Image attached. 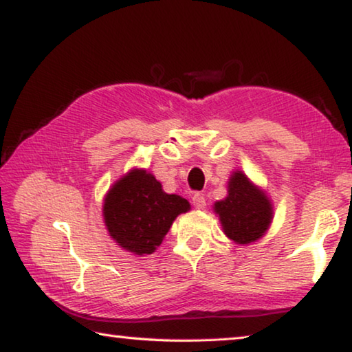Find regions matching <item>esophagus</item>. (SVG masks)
I'll use <instances>...</instances> for the list:
<instances>
[{
    "mask_svg": "<svg viewBox=\"0 0 352 352\" xmlns=\"http://www.w3.org/2000/svg\"><path fill=\"white\" fill-rule=\"evenodd\" d=\"M192 205L197 208V210H204V208L206 206V200L204 197V194H194L192 197Z\"/></svg>",
    "mask_w": 352,
    "mask_h": 352,
    "instance_id": "esophagus-1",
    "label": "esophagus"
}]
</instances>
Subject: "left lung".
Wrapping results in <instances>:
<instances>
[{"mask_svg": "<svg viewBox=\"0 0 352 352\" xmlns=\"http://www.w3.org/2000/svg\"><path fill=\"white\" fill-rule=\"evenodd\" d=\"M223 233L241 245L265 234L273 219V205L264 190L254 186L242 170H234L228 182V195L214 204Z\"/></svg>", "mask_w": 352, "mask_h": 352, "instance_id": "left-lung-1", "label": "left lung"}]
</instances>
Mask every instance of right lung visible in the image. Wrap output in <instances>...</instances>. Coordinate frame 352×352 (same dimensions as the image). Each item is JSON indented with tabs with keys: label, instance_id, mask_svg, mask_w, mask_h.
<instances>
[{
	"label": "right lung",
	"instance_id": "right-lung-1",
	"mask_svg": "<svg viewBox=\"0 0 352 352\" xmlns=\"http://www.w3.org/2000/svg\"><path fill=\"white\" fill-rule=\"evenodd\" d=\"M190 210L186 199L166 194L144 169H132L113 184L104 199V222L119 247L151 254L162 245L178 214Z\"/></svg>",
	"mask_w": 352,
	"mask_h": 352
}]
</instances>
